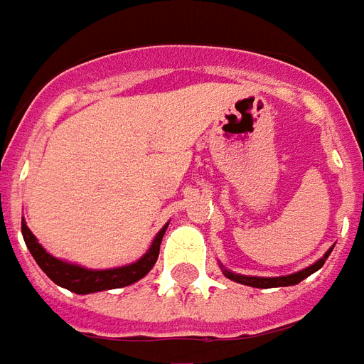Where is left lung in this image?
I'll list each match as a JSON object with an SVG mask.
<instances>
[{
	"label": "left lung",
	"mask_w": 364,
	"mask_h": 364,
	"mask_svg": "<svg viewBox=\"0 0 364 364\" xmlns=\"http://www.w3.org/2000/svg\"><path fill=\"white\" fill-rule=\"evenodd\" d=\"M333 251V247L326 251V255L318 259L314 264L310 267H306V269L298 270V272H294V274H286V277H247V274H237L233 270L225 269L221 262H219V269L223 270V274L229 278V280H233V282H239V284L245 286H252V288H280V286H294L301 282L304 278H308L310 274H314L316 270H319L323 267V262L327 260V257L331 255Z\"/></svg>",
	"instance_id": "1"
}]
</instances>
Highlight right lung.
Segmentation results:
<instances>
[{
	"label": "right lung",
	"mask_w": 364,
	"mask_h": 364,
	"mask_svg": "<svg viewBox=\"0 0 364 364\" xmlns=\"http://www.w3.org/2000/svg\"><path fill=\"white\" fill-rule=\"evenodd\" d=\"M166 228H168V223L154 235L149 251L139 260L131 262V264H125V267L100 270L86 269V267L76 264V262H68V260L53 257L43 245L38 243L37 237L31 233V229L25 223V218L21 219L23 239H25V245H27V249L33 255V259L37 260L41 270L53 280L54 284L63 286V288H66V290H70L74 294H94L104 292V290H113V288H123V286L135 284L136 280L146 277L154 267L156 259H159L161 241L162 237H164Z\"/></svg>",
	"instance_id": "1"
}]
</instances>
